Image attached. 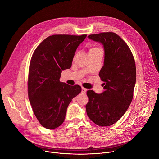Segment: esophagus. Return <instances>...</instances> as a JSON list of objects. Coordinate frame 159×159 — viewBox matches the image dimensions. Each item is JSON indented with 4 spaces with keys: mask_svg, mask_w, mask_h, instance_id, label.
Segmentation results:
<instances>
[{
    "mask_svg": "<svg viewBox=\"0 0 159 159\" xmlns=\"http://www.w3.org/2000/svg\"><path fill=\"white\" fill-rule=\"evenodd\" d=\"M86 91H87V89H86V88H83V87H82V93H86Z\"/></svg>",
    "mask_w": 159,
    "mask_h": 159,
    "instance_id": "1",
    "label": "esophagus"
}]
</instances>
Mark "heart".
<instances>
[{"label":"heart","instance_id":"b5f03b06","mask_svg":"<svg viewBox=\"0 0 159 159\" xmlns=\"http://www.w3.org/2000/svg\"><path fill=\"white\" fill-rule=\"evenodd\" d=\"M98 50H101V49H100L99 48H97V47H91L89 49V53L95 52L97 51H98Z\"/></svg>","mask_w":159,"mask_h":159}]
</instances>
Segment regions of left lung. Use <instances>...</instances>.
<instances>
[{"mask_svg":"<svg viewBox=\"0 0 159 159\" xmlns=\"http://www.w3.org/2000/svg\"><path fill=\"white\" fill-rule=\"evenodd\" d=\"M88 37L104 47V66L99 73L104 91L101 94L87 91L86 110L95 124L109 126L122 117L131 102L136 82L135 62L127 44L116 33L104 32Z\"/></svg>","mask_w":159,"mask_h":159,"instance_id":"1","label":"left lung"}]
</instances>
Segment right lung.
<instances>
[{"instance_id": "add662e5", "label": "right lung", "mask_w": 159, "mask_h": 159, "mask_svg": "<svg viewBox=\"0 0 159 159\" xmlns=\"http://www.w3.org/2000/svg\"><path fill=\"white\" fill-rule=\"evenodd\" d=\"M87 35H53L44 39L33 53L28 75V97L40 124L46 129L60 126L79 85L60 82L63 70L70 69L78 46Z\"/></svg>"}]
</instances>
